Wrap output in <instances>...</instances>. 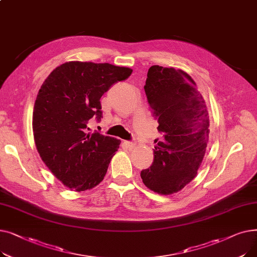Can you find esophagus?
I'll use <instances>...</instances> for the list:
<instances>
[{
	"label": "esophagus",
	"instance_id": "34e87169",
	"mask_svg": "<svg viewBox=\"0 0 257 257\" xmlns=\"http://www.w3.org/2000/svg\"><path fill=\"white\" fill-rule=\"evenodd\" d=\"M124 145H125V147L127 148V149H129V150L134 149V148H136V146H137V144L134 143V142H124Z\"/></svg>",
	"mask_w": 257,
	"mask_h": 257
}]
</instances>
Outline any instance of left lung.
Instances as JSON below:
<instances>
[{
    "label": "left lung",
    "mask_w": 257,
    "mask_h": 257,
    "mask_svg": "<svg viewBox=\"0 0 257 257\" xmlns=\"http://www.w3.org/2000/svg\"><path fill=\"white\" fill-rule=\"evenodd\" d=\"M144 88L163 140L154 141V161L141 177L154 193L172 195L197 176L208 143V111L195 81L182 70L152 65Z\"/></svg>",
    "instance_id": "8db88e82"
}]
</instances>
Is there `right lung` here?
Instances as JSON below:
<instances>
[{
  "mask_svg": "<svg viewBox=\"0 0 257 257\" xmlns=\"http://www.w3.org/2000/svg\"><path fill=\"white\" fill-rule=\"evenodd\" d=\"M132 70L110 63L69 61L54 70L37 93L33 136L45 165L66 187L83 192L97 186L120 141L87 132L102 117L100 99Z\"/></svg>",
  "mask_w": 257,
  "mask_h": 257,
  "instance_id": "right-lung-1",
  "label": "right lung"
}]
</instances>
